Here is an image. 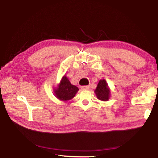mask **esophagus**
I'll list each match as a JSON object with an SVG mask.
<instances>
[{"instance_id": "34e87169", "label": "esophagus", "mask_w": 158, "mask_h": 158, "mask_svg": "<svg viewBox=\"0 0 158 158\" xmlns=\"http://www.w3.org/2000/svg\"><path fill=\"white\" fill-rule=\"evenodd\" d=\"M80 88L82 89H88L89 88V85H82V86H81Z\"/></svg>"}]
</instances>
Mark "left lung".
Instances as JSON below:
<instances>
[{"instance_id": "obj_1", "label": "left lung", "mask_w": 158, "mask_h": 158, "mask_svg": "<svg viewBox=\"0 0 158 158\" xmlns=\"http://www.w3.org/2000/svg\"><path fill=\"white\" fill-rule=\"evenodd\" d=\"M94 92L98 99L103 102L108 101L111 97V90L105 79L100 80Z\"/></svg>"}]
</instances>
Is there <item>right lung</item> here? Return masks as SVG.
<instances>
[{
  "mask_svg": "<svg viewBox=\"0 0 158 158\" xmlns=\"http://www.w3.org/2000/svg\"><path fill=\"white\" fill-rule=\"evenodd\" d=\"M58 86L53 89L55 96L60 101L68 102L73 99L79 90L78 88L73 85L64 75L62 78Z\"/></svg>",
  "mask_w": 158,
  "mask_h": 158,
  "instance_id": "1",
  "label": "right lung"
}]
</instances>
